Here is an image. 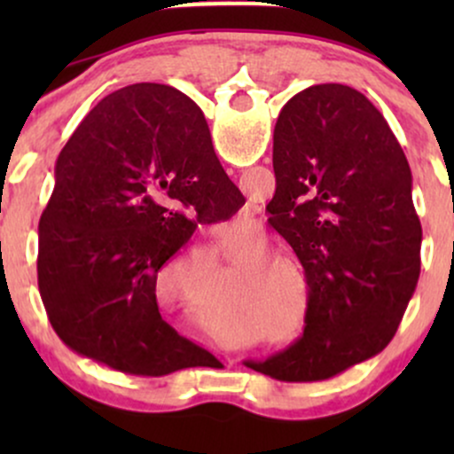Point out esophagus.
Here are the masks:
<instances>
[{"instance_id":"obj_1","label":"esophagus","mask_w":454,"mask_h":454,"mask_svg":"<svg viewBox=\"0 0 454 454\" xmlns=\"http://www.w3.org/2000/svg\"><path fill=\"white\" fill-rule=\"evenodd\" d=\"M239 220H241V223H245V226H256L258 209L254 205H247L241 213H239Z\"/></svg>"}]
</instances>
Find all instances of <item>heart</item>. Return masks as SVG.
<instances>
[{
  "label": "heart",
  "mask_w": 454,
  "mask_h": 454,
  "mask_svg": "<svg viewBox=\"0 0 454 454\" xmlns=\"http://www.w3.org/2000/svg\"><path fill=\"white\" fill-rule=\"evenodd\" d=\"M273 245L264 234H222L217 239V254L223 264L234 267L231 296L234 305L258 322L260 326L278 328L290 314L293 303V281L284 273H269V270L288 269L296 279L301 278L299 267L290 258L279 254H269Z\"/></svg>",
  "instance_id": "obj_1"
}]
</instances>
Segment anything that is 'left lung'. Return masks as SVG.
I'll use <instances>...</instances> for the list:
<instances>
[{
	"instance_id": "1",
	"label": "left lung",
	"mask_w": 454,
	"mask_h": 454,
	"mask_svg": "<svg viewBox=\"0 0 454 454\" xmlns=\"http://www.w3.org/2000/svg\"><path fill=\"white\" fill-rule=\"evenodd\" d=\"M273 170L269 222L303 264L305 328L249 364L286 382L326 380L382 352L414 294L423 228L410 166L361 91L325 82L281 108Z\"/></svg>"
}]
</instances>
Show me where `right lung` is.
Wrapping results in <instances>:
<instances>
[{
	"mask_svg": "<svg viewBox=\"0 0 454 454\" xmlns=\"http://www.w3.org/2000/svg\"><path fill=\"white\" fill-rule=\"evenodd\" d=\"M194 100L158 82L104 98L55 164L38 226V288L72 350L132 376L194 367L202 350L161 320L160 269L196 231L243 205Z\"/></svg>",
	"mask_w": 454,
	"mask_h": 454,
	"instance_id": "right-lung-1",
	"label": "right lung"
}]
</instances>
